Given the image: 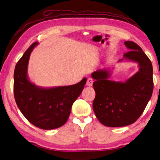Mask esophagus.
<instances>
[{
	"instance_id": "34e87169",
	"label": "esophagus",
	"mask_w": 160,
	"mask_h": 160,
	"mask_svg": "<svg viewBox=\"0 0 160 160\" xmlns=\"http://www.w3.org/2000/svg\"><path fill=\"white\" fill-rule=\"evenodd\" d=\"M92 83H93V80L91 78H88V80H87V82H86V85L88 86H92Z\"/></svg>"
}]
</instances>
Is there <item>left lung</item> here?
<instances>
[{
  "instance_id": "left-lung-1",
  "label": "left lung",
  "mask_w": 160,
  "mask_h": 160,
  "mask_svg": "<svg viewBox=\"0 0 160 160\" xmlns=\"http://www.w3.org/2000/svg\"><path fill=\"white\" fill-rule=\"evenodd\" d=\"M124 44L129 52L118 62L137 63V72L123 82L109 79L110 69H99L91 74L95 80L93 111L102 125L111 128L134 123L143 112L153 91L151 61L136 43L126 41Z\"/></svg>"
}]
</instances>
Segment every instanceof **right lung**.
Instances as JSON below:
<instances>
[{
  "instance_id": "right-lung-1",
  "label": "right lung",
  "mask_w": 160,
  "mask_h": 160,
  "mask_svg": "<svg viewBox=\"0 0 160 160\" xmlns=\"http://www.w3.org/2000/svg\"><path fill=\"white\" fill-rule=\"evenodd\" d=\"M38 44L33 43L17 63L14 72V98L21 112L33 125L53 129L67 122L72 104L81 95L87 79L71 86H36L29 79L28 68L31 53Z\"/></svg>"
}]
</instances>
